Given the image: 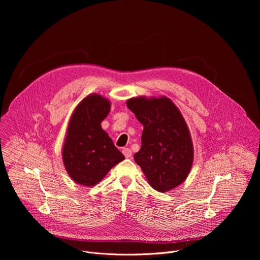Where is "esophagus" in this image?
Instances as JSON below:
<instances>
[{"instance_id":"1","label":"esophagus","mask_w":260,"mask_h":260,"mask_svg":"<svg viewBox=\"0 0 260 260\" xmlns=\"http://www.w3.org/2000/svg\"><path fill=\"white\" fill-rule=\"evenodd\" d=\"M122 153L123 155L126 157V158H129L132 156V150L129 149V148H123L122 149Z\"/></svg>"}]
</instances>
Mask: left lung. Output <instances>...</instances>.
<instances>
[{"instance_id":"1","label":"left lung","mask_w":260,"mask_h":260,"mask_svg":"<svg viewBox=\"0 0 260 260\" xmlns=\"http://www.w3.org/2000/svg\"><path fill=\"white\" fill-rule=\"evenodd\" d=\"M126 105L144 126L135 161L155 190L175 188L186 179L193 161L191 138L180 111L168 98H135Z\"/></svg>"}]
</instances>
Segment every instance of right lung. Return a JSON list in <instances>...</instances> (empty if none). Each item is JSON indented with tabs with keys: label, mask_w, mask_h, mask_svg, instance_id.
<instances>
[{
	"label": "right lung",
	"mask_w": 260,
	"mask_h": 260,
	"mask_svg": "<svg viewBox=\"0 0 260 260\" xmlns=\"http://www.w3.org/2000/svg\"><path fill=\"white\" fill-rule=\"evenodd\" d=\"M110 107L105 98L90 94L77 106L69 123L62 160L71 178L84 186H93L124 159L101 127Z\"/></svg>",
	"instance_id": "1"
}]
</instances>
